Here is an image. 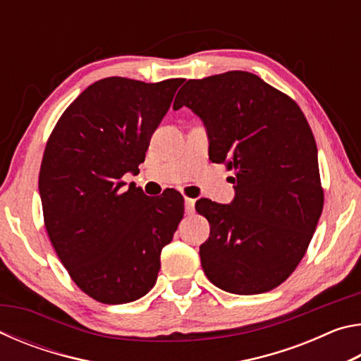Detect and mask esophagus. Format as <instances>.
<instances>
[{"label":"esophagus","instance_id":"obj_1","mask_svg":"<svg viewBox=\"0 0 361 361\" xmlns=\"http://www.w3.org/2000/svg\"><path fill=\"white\" fill-rule=\"evenodd\" d=\"M194 204H195L194 199H189V197L185 199V210H186L188 215H192V213H194V210H195Z\"/></svg>","mask_w":361,"mask_h":361}]
</instances>
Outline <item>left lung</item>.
Segmentation results:
<instances>
[{"label":"left lung","instance_id":"left-lung-1","mask_svg":"<svg viewBox=\"0 0 361 361\" xmlns=\"http://www.w3.org/2000/svg\"><path fill=\"white\" fill-rule=\"evenodd\" d=\"M188 106L209 133V157L234 170L231 204L199 199L210 223L199 255L210 282L234 295L283 283L302 259L323 210L315 138L301 108L248 71L189 79Z\"/></svg>","mask_w":361,"mask_h":361}]
</instances>
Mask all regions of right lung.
<instances>
[{
  "label": "right lung",
  "instance_id": "1",
  "mask_svg": "<svg viewBox=\"0 0 361 361\" xmlns=\"http://www.w3.org/2000/svg\"><path fill=\"white\" fill-rule=\"evenodd\" d=\"M181 82L100 79L65 109L47 140L39 170L46 231L73 282L95 301L145 296L185 213L175 189L148 197L121 180L138 173Z\"/></svg>",
  "mask_w": 361,
  "mask_h": 361
}]
</instances>
